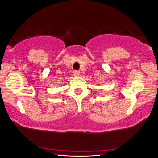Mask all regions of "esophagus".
Returning a JSON list of instances; mask_svg holds the SVG:
<instances>
[{
    "mask_svg": "<svg viewBox=\"0 0 158 158\" xmlns=\"http://www.w3.org/2000/svg\"><path fill=\"white\" fill-rule=\"evenodd\" d=\"M73 73L74 77H79V74H80V72L78 71V70H74V71L73 72Z\"/></svg>",
    "mask_w": 158,
    "mask_h": 158,
    "instance_id": "obj_1",
    "label": "esophagus"
}]
</instances>
